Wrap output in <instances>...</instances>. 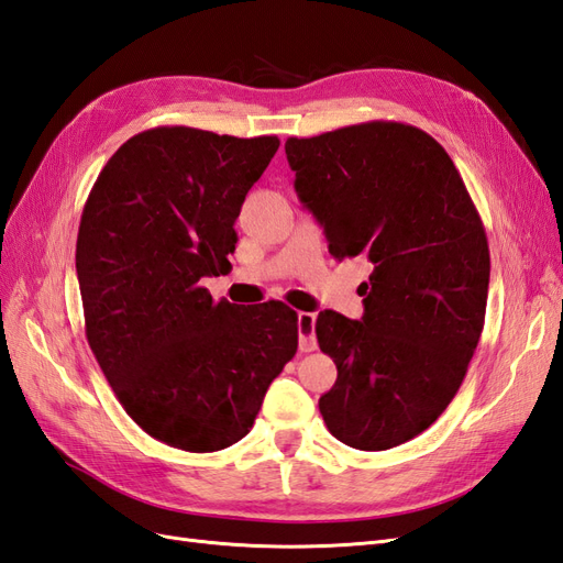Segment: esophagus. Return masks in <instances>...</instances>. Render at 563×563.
<instances>
[{"label": "esophagus", "instance_id": "1", "mask_svg": "<svg viewBox=\"0 0 563 563\" xmlns=\"http://www.w3.org/2000/svg\"><path fill=\"white\" fill-rule=\"evenodd\" d=\"M314 321H317L314 312H300L298 314V347H300V352L317 350Z\"/></svg>", "mask_w": 563, "mask_h": 563}]
</instances>
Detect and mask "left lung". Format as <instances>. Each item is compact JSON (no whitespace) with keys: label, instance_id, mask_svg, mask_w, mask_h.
Masks as SVG:
<instances>
[{"label":"left lung","instance_id":"obj_1","mask_svg":"<svg viewBox=\"0 0 563 563\" xmlns=\"http://www.w3.org/2000/svg\"><path fill=\"white\" fill-rule=\"evenodd\" d=\"M284 147L331 255L371 267L360 321L317 317L338 368L319 411L352 449L399 446L446 411L479 343L490 277L482 218L446 150L416 126L366 122Z\"/></svg>","mask_w":563,"mask_h":563}]
</instances>
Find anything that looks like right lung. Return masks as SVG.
I'll return each instance as SVG.
<instances>
[{
  "instance_id": "add662e5",
  "label": "right lung",
  "mask_w": 563,
  "mask_h": 563,
  "mask_svg": "<svg viewBox=\"0 0 563 563\" xmlns=\"http://www.w3.org/2000/svg\"><path fill=\"white\" fill-rule=\"evenodd\" d=\"M279 147L190 126L133 135L84 203L77 279L87 340L135 424L164 444L211 453L253 428L269 383L298 350L279 300H213L234 220Z\"/></svg>"
}]
</instances>
